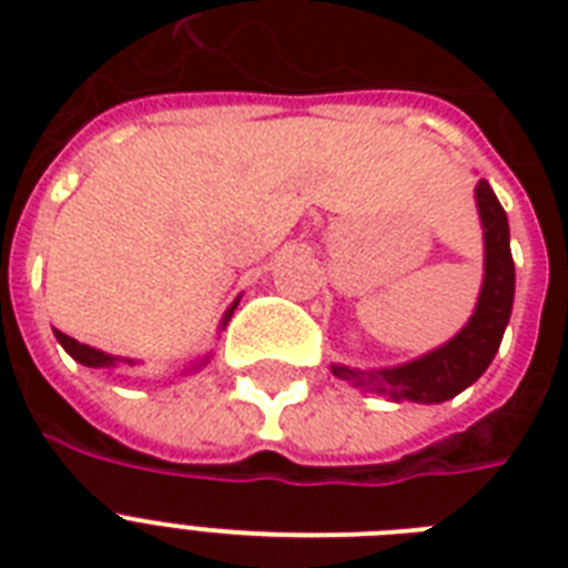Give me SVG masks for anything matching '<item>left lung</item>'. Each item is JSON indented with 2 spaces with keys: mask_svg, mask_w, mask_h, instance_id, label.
I'll use <instances>...</instances> for the list:
<instances>
[{
  "mask_svg": "<svg viewBox=\"0 0 568 568\" xmlns=\"http://www.w3.org/2000/svg\"><path fill=\"white\" fill-rule=\"evenodd\" d=\"M477 205H480V221H484L486 276L475 315L463 327V333L450 338L448 345L439 347V351H433V354L409 365H400V368L351 372V368L333 365L336 377L356 379L359 386H372L374 392L395 397V400L439 404V400L459 395L489 368L495 351L501 347L504 327L510 321L516 267H513L507 214H504L498 196L489 189V182L477 185Z\"/></svg>",
  "mask_w": 568,
  "mask_h": 568,
  "instance_id": "8db88e82",
  "label": "left lung"
}]
</instances>
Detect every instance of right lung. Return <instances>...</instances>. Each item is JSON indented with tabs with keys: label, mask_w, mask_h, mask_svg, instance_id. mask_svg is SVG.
Returning <instances> with one entry per match:
<instances>
[{
	"label": "right lung",
	"mask_w": 568,
	"mask_h": 568,
	"mask_svg": "<svg viewBox=\"0 0 568 568\" xmlns=\"http://www.w3.org/2000/svg\"><path fill=\"white\" fill-rule=\"evenodd\" d=\"M232 310H235V306H232ZM232 310L226 312V318L232 315ZM55 338L61 342V347H64L67 354L73 356L75 363L88 365V368H109V365L118 363V356H109V354H102V351H93V347L88 345H79L75 338L64 336V333H58V329H55Z\"/></svg>",
	"instance_id": "right-lung-1"
}]
</instances>
